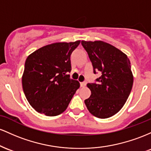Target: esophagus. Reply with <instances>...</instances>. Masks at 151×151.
I'll use <instances>...</instances> for the list:
<instances>
[{"label":"esophagus","instance_id":"34e87169","mask_svg":"<svg viewBox=\"0 0 151 151\" xmlns=\"http://www.w3.org/2000/svg\"><path fill=\"white\" fill-rule=\"evenodd\" d=\"M86 84H87V82L86 81H83V82L81 83V87H85L86 86Z\"/></svg>","mask_w":151,"mask_h":151}]
</instances>
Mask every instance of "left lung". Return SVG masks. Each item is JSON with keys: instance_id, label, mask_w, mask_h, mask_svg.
<instances>
[{"instance_id": "8db88e82", "label": "left lung", "mask_w": 151, "mask_h": 151, "mask_svg": "<svg viewBox=\"0 0 151 151\" xmlns=\"http://www.w3.org/2000/svg\"><path fill=\"white\" fill-rule=\"evenodd\" d=\"M81 44L92 63L93 73L101 75L96 83L87 84L91 95L85 104L94 116L110 118L123 108L131 91L130 62L126 54L109 43L82 40Z\"/></svg>"}]
</instances>
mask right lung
I'll list each match as a JSON object with an SVG mask.
<instances>
[{"label": "right lung", "mask_w": 151, "mask_h": 151, "mask_svg": "<svg viewBox=\"0 0 151 151\" xmlns=\"http://www.w3.org/2000/svg\"><path fill=\"white\" fill-rule=\"evenodd\" d=\"M80 42L50 44L27 58L22 86L28 103L37 112L55 116L66 110L80 87L78 81L68 74L70 55Z\"/></svg>", "instance_id": "obj_1"}]
</instances>
